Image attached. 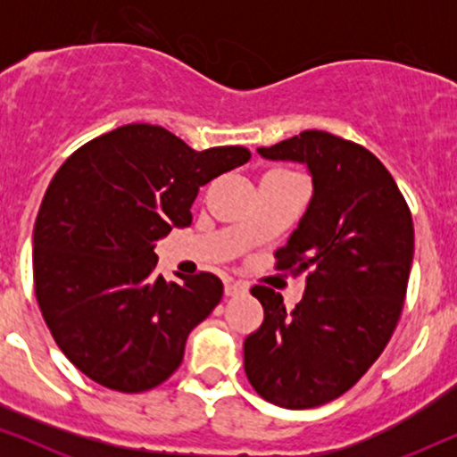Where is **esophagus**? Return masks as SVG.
Segmentation results:
<instances>
[{
	"label": "esophagus",
	"mask_w": 457,
	"mask_h": 457,
	"mask_svg": "<svg viewBox=\"0 0 457 457\" xmlns=\"http://www.w3.org/2000/svg\"><path fill=\"white\" fill-rule=\"evenodd\" d=\"M249 291V285L243 283V280H227L224 283V293H227V297H237V295H245Z\"/></svg>",
	"instance_id": "esophagus-1"
}]
</instances>
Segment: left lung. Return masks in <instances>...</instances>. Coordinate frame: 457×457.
<instances>
[{"label":"left lung","mask_w":457,"mask_h":457,"mask_svg":"<svg viewBox=\"0 0 457 457\" xmlns=\"http://www.w3.org/2000/svg\"><path fill=\"white\" fill-rule=\"evenodd\" d=\"M266 160H291L312 174L310 205L277 270L308 272L305 293L287 312L280 293L255 285L264 322L243 343L245 374L280 408L328 403L364 377L402 316L414 258L408 204L377 155L324 130H303Z\"/></svg>","instance_id":"1"}]
</instances>
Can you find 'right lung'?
I'll return each instance as SVG.
<instances>
[{"label":"right lung","mask_w":457,"mask_h":457,"mask_svg":"<svg viewBox=\"0 0 457 457\" xmlns=\"http://www.w3.org/2000/svg\"><path fill=\"white\" fill-rule=\"evenodd\" d=\"M249 158L239 145L195 152L170 130L127 124L60 166L35 220V295L85 377L141 393L180 366L187 337L220 303L222 280H166L154 272V243L189 227L199 187Z\"/></svg>","instance_id":"obj_1"}]
</instances>
